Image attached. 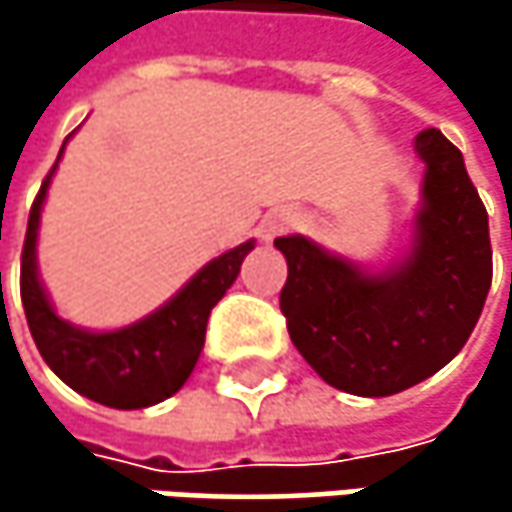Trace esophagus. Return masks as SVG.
I'll use <instances>...</instances> for the list:
<instances>
[{"label": "esophagus", "instance_id": "obj_1", "mask_svg": "<svg viewBox=\"0 0 512 512\" xmlns=\"http://www.w3.org/2000/svg\"><path fill=\"white\" fill-rule=\"evenodd\" d=\"M296 225H299V213H293V210H272V213H266V216H263V222H260L257 234H260V240H263V243H272L275 237H281V234L293 231Z\"/></svg>", "mask_w": 512, "mask_h": 512}]
</instances>
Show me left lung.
Listing matches in <instances>:
<instances>
[{
    "mask_svg": "<svg viewBox=\"0 0 512 512\" xmlns=\"http://www.w3.org/2000/svg\"><path fill=\"white\" fill-rule=\"evenodd\" d=\"M421 207L412 249L400 263L367 272L308 237H278L287 257L281 314L302 358L338 391L388 397L406 391L460 353L477 326L489 284V216L462 154L424 130Z\"/></svg>",
    "mask_w": 512,
    "mask_h": 512,
    "instance_id": "8db88e82",
    "label": "left lung"
}]
</instances>
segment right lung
<instances>
[{"label": "right lung", "instance_id": "right-lung-1", "mask_svg": "<svg viewBox=\"0 0 512 512\" xmlns=\"http://www.w3.org/2000/svg\"><path fill=\"white\" fill-rule=\"evenodd\" d=\"M58 159L29 210V228L20 260V296L29 332L52 373L82 397L112 409L154 406L159 400L177 394L189 373L195 370V361L204 350L210 311L237 281L243 260L255 249V240L213 257L145 320L115 332L79 329L55 314L50 296L38 278L35 255L41 207L47 201V189L58 168Z\"/></svg>", "mask_w": 512, "mask_h": 512}]
</instances>
